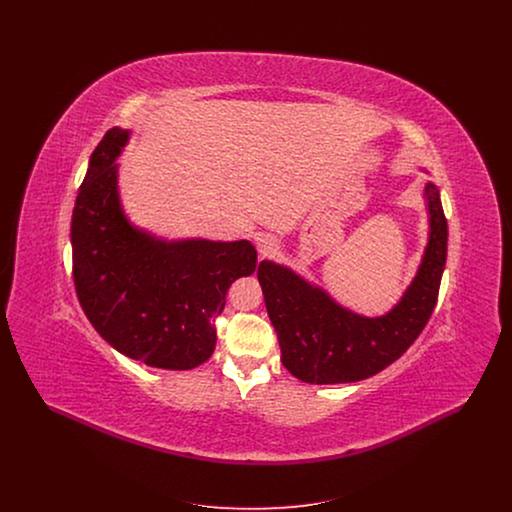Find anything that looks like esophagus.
I'll list each match as a JSON object with an SVG mask.
<instances>
[{"mask_svg": "<svg viewBox=\"0 0 512 512\" xmlns=\"http://www.w3.org/2000/svg\"><path fill=\"white\" fill-rule=\"evenodd\" d=\"M257 251L261 257H270L278 251V244L272 236H259L257 238Z\"/></svg>", "mask_w": 512, "mask_h": 512, "instance_id": "esophagus-1", "label": "esophagus"}]
</instances>
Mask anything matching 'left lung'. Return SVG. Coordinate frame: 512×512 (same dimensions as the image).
I'll return each instance as SVG.
<instances>
[{
    "instance_id": "1",
    "label": "left lung",
    "mask_w": 512,
    "mask_h": 512,
    "mask_svg": "<svg viewBox=\"0 0 512 512\" xmlns=\"http://www.w3.org/2000/svg\"><path fill=\"white\" fill-rule=\"evenodd\" d=\"M422 197L428 213L426 247L411 284L384 315L355 313L293 268L261 261L257 278L268 317L282 363L295 378L320 386L365 380L397 361L424 330L447 259V220L432 180L424 184Z\"/></svg>"
}]
</instances>
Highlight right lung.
Returning <instances> with one entry per match:
<instances>
[{
    "label": "right lung",
    "instance_id": "right-lung-1",
    "mask_svg": "<svg viewBox=\"0 0 512 512\" xmlns=\"http://www.w3.org/2000/svg\"><path fill=\"white\" fill-rule=\"evenodd\" d=\"M130 130L111 128L90 157L71 224L78 301L99 336L128 359L190 370L215 351V318L232 282L251 276V242L167 240L124 211L119 163Z\"/></svg>",
    "mask_w": 512,
    "mask_h": 512
}]
</instances>
